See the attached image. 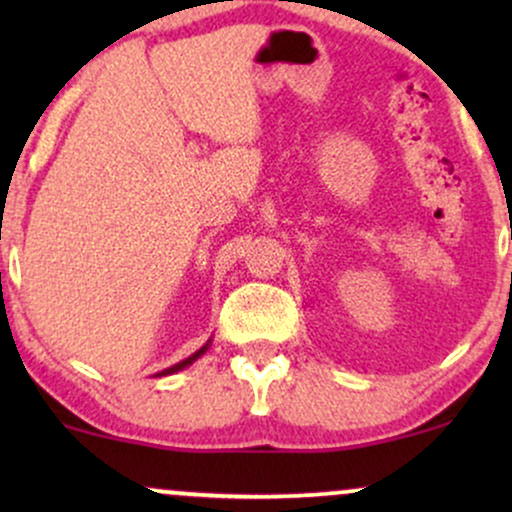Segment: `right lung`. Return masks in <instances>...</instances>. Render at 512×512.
<instances>
[{"mask_svg": "<svg viewBox=\"0 0 512 512\" xmlns=\"http://www.w3.org/2000/svg\"><path fill=\"white\" fill-rule=\"evenodd\" d=\"M209 346H211V339H209V342H207V344H204V346H202V349H197V351H195V354H192V356H187V358H185V361L175 363V366H170V368H166V370H161V373H156V375H158V378H161V375H173V373H178V370H182V368L192 366V363H195V361H197V358H202L204 354H207V349H209Z\"/></svg>", "mask_w": 512, "mask_h": 512, "instance_id": "add662e5", "label": "right lung"}]
</instances>
